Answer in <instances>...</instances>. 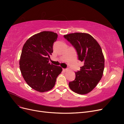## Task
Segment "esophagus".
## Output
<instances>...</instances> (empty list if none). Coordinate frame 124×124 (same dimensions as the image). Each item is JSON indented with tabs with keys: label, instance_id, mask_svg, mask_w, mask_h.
Here are the masks:
<instances>
[{
	"label": "esophagus",
	"instance_id": "34e87169",
	"mask_svg": "<svg viewBox=\"0 0 124 124\" xmlns=\"http://www.w3.org/2000/svg\"><path fill=\"white\" fill-rule=\"evenodd\" d=\"M62 70H63V72H66V71H67V69H64V68H63V69H62Z\"/></svg>",
	"mask_w": 124,
	"mask_h": 124
}]
</instances>
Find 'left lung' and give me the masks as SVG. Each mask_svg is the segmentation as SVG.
Listing matches in <instances>:
<instances>
[{
	"mask_svg": "<svg viewBox=\"0 0 124 124\" xmlns=\"http://www.w3.org/2000/svg\"><path fill=\"white\" fill-rule=\"evenodd\" d=\"M64 37L76 48L78 59L83 62L69 86L78 94H87L96 87L103 76L104 57L102 49L93 37L87 33H72Z\"/></svg>",
	"mask_w": 124,
	"mask_h": 124,
	"instance_id": "left-lung-1",
	"label": "left lung"
}]
</instances>
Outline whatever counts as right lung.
Listing matches in <instances>:
<instances>
[{"label": "right lung", "instance_id": "right-lung-1", "mask_svg": "<svg viewBox=\"0 0 124 124\" xmlns=\"http://www.w3.org/2000/svg\"><path fill=\"white\" fill-rule=\"evenodd\" d=\"M57 36L52 31L40 32L30 37L22 48L19 62L22 75L26 83L37 92L53 88L62 70L60 66L49 63Z\"/></svg>", "mask_w": 124, "mask_h": 124}]
</instances>
